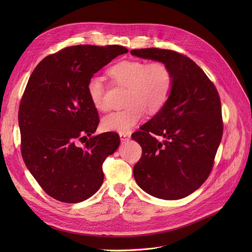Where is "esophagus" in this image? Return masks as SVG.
I'll return each instance as SVG.
<instances>
[{"label": "esophagus", "instance_id": "esophagus-1", "mask_svg": "<svg viewBox=\"0 0 252 252\" xmlns=\"http://www.w3.org/2000/svg\"><path fill=\"white\" fill-rule=\"evenodd\" d=\"M120 138H121V141H123V142L128 141L129 139H130V133H128V132H121V133H120Z\"/></svg>", "mask_w": 252, "mask_h": 252}]
</instances>
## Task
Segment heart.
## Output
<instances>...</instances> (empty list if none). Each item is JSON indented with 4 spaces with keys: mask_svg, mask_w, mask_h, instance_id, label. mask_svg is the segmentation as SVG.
<instances>
[{
    "mask_svg": "<svg viewBox=\"0 0 252 252\" xmlns=\"http://www.w3.org/2000/svg\"><path fill=\"white\" fill-rule=\"evenodd\" d=\"M108 75L120 86L127 88L123 110L109 113L102 120L105 131L129 132L145 116L161 111L168 102L173 89V74L170 68L159 61L145 62L128 60L109 68ZM87 94L94 107L107 110L105 86L101 78L94 75L87 82Z\"/></svg>",
    "mask_w": 252,
    "mask_h": 252,
    "instance_id": "1",
    "label": "heart"
}]
</instances>
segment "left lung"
I'll list each match as a JSON object with an SVG mask.
<instances>
[{
  "mask_svg": "<svg viewBox=\"0 0 252 252\" xmlns=\"http://www.w3.org/2000/svg\"><path fill=\"white\" fill-rule=\"evenodd\" d=\"M130 52L165 63L173 74L165 107L131 135L142 147L134 179L158 199H182L203 185L215 164L223 135L219 93L201 68L182 53L159 48ZM158 136L164 141L159 142Z\"/></svg>",
  "mask_w": 252,
  "mask_h": 252,
  "instance_id": "1",
  "label": "left lung"
}]
</instances>
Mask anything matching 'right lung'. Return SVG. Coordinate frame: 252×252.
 Returning <instances> with one entry per match:
<instances>
[{"mask_svg": "<svg viewBox=\"0 0 252 252\" xmlns=\"http://www.w3.org/2000/svg\"><path fill=\"white\" fill-rule=\"evenodd\" d=\"M127 52L119 45H75L43 59L30 75L19 108L21 152L53 199L80 203L101 187L103 163L119 147L120 136L91 135L100 119L86 86L102 67Z\"/></svg>", "mask_w": 252, "mask_h": 252, "instance_id": "1", "label": "right lung"}]
</instances>
